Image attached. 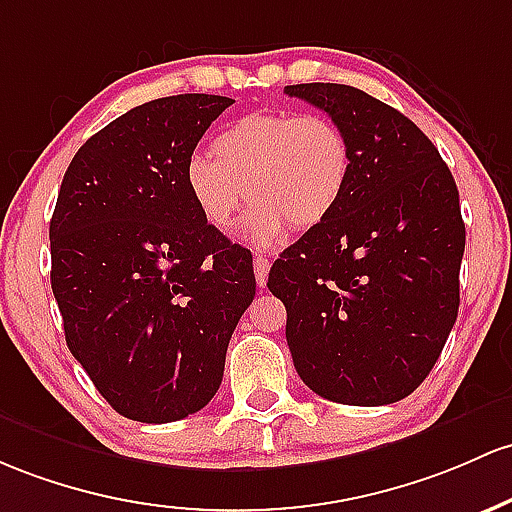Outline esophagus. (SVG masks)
Wrapping results in <instances>:
<instances>
[{"label": "esophagus", "mask_w": 512, "mask_h": 512, "mask_svg": "<svg viewBox=\"0 0 512 512\" xmlns=\"http://www.w3.org/2000/svg\"><path fill=\"white\" fill-rule=\"evenodd\" d=\"M269 277V260L262 255H255V279L257 286H265Z\"/></svg>", "instance_id": "1"}]
</instances>
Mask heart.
<instances>
[{
    "mask_svg": "<svg viewBox=\"0 0 512 512\" xmlns=\"http://www.w3.org/2000/svg\"><path fill=\"white\" fill-rule=\"evenodd\" d=\"M211 150L213 157L194 153L184 162L196 211L211 228L226 230L247 196L255 201L247 235L262 245L277 240L286 223L303 230L325 221L352 172L347 133L323 114L255 111L223 128Z\"/></svg>",
    "mask_w": 512,
    "mask_h": 512,
    "instance_id": "b5f03b06",
    "label": "heart"
}]
</instances>
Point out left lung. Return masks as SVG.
<instances>
[{
	"mask_svg": "<svg viewBox=\"0 0 512 512\" xmlns=\"http://www.w3.org/2000/svg\"><path fill=\"white\" fill-rule=\"evenodd\" d=\"M340 123L352 172L338 209L286 247L269 291L303 384L386 406L435 367L459 311L466 230L452 172L401 111L347 84L284 87Z\"/></svg>",
	"mask_w": 512,
	"mask_h": 512,
	"instance_id": "obj_1",
	"label": "left lung"
}]
</instances>
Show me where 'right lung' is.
I'll return each instance as SVG.
<instances>
[{
	"mask_svg": "<svg viewBox=\"0 0 512 512\" xmlns=\"http://www.w3.org/2000/svg\"><path fill=\"white\" fill-rule=\"evenodd\" d=\"M233 99L177 94L126 111L77 150L50 218L65 342L123 418L172 423L216 396L255 299L252 255L211 228L184 162Z\"/></svg>",
	"mask_w": 512,
	"mask_h": 512,
	"instance_id": "right-lung-1",
	"label": "right lung"
}]
</instances>
